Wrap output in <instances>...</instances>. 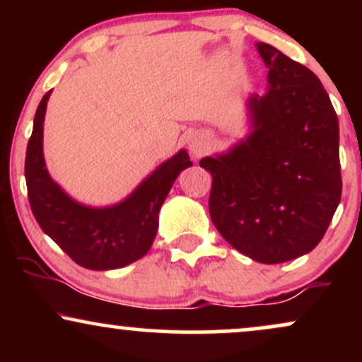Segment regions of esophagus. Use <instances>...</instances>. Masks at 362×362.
<instances>
[{"mask_svg": "<svg viewBox=\"0 0 362 362\" xmlns=\"http://www.w3.org/2000/svg\"><path fill=\"white\" fill-rule=\"evenodd\" d=\"M189 148L190 151H192L194 156H201L202 153L207 151V148H209V143H207L206 139H192L189 143Z\"/></svg>", "mask_w": 362, "mask_h": 362, "instance_id": "esophagus-1", "label": "esophagus"}]
</instances>
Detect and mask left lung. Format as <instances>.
Segmentation results:
<instances>
[{
  "label": "left lung",
  "mask_w": 362,
  "mask_h": 362,
  "mask_svg": "<svg viewBox=\"0 0 362 362\" xmlns=\"http://www.w3.org/2000/svg\"><path fill=\"white\" fill-rule=\"evenodd\" d=\"M257 49L271 86L248 102L252 134L199 165L213 175L216 230L243 255L281 264L313 250L337 209L339 120L317 74L272 45Z\"/></svg>",
  "instance_id": "obj_1"
}]
</instances>
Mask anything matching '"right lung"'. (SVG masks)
I'll use <instances>...</instances> for the list:
<instances>
[{
	"label": "right lung",
	"mask_w": 362,
	"mask_h": 362,
	"mask_svg": "<svg viewBox=\"0 0 362 362\" xmlns=\"http://www.w3.org/2000/svg\"><path fill=\"white\" fill-rule=\"evenodd\" d=\"M51 91L37 107L34 131L25 156V180L32 213L44 233L81 267L110 271L132 264L146 255L158 231L160 207L178 173L189 168L192 161L182 149L117 206L93 209L78 204L49 177L44 163V117Z\"/></svg>",
	"instance_id": "add662e5"
}]
</instances>
